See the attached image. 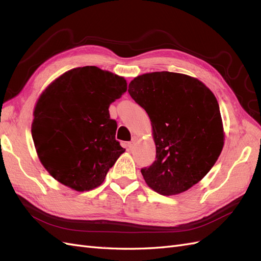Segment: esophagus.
<instances>
[{
  "label": "esophagus",
  "instance_id": "obj_1",
  "mask_svg": "<svg viewBox=\"0 0 261 261\" xmlns=\"http://www.w3.org/2000/svg\"><path fill=\"white\" fill-rule=\"evenodd\" d=\"M136 140H137V137H133L132 140L128 143V147H129V148L134 147V145H135V143H136Z\"/></svg>",
  "mask_w": 261,
  "mask_h": 261
}]
</instances>
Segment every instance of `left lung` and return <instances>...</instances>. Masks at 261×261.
I'll use <instances>...</instances> for the list:
<instances>
[{
  "label": "left lung",
  "instance_id": "8db88e82",
  "mask_svg": "<svg viewBox=\"0 0 261 261\" xmlns=\"http://www.w3.org/2000/svg\"><path fill=\"white\" fill-rule=\"evenodd\" d=\"M128 92L152 126L155 161L140 170L147 185L163 196L187 191L207 175L224 145L215 94L196 78L171 72L137 76Z\"/></svg>",
  "mask_w": 261,
  "mask_h": 261
}]
</instances>
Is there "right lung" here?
Segmentation results:
<instances>
[{
	"label": "right lung",
	"mask_w": 261,
	"mask_h": 261,
	"mask_svg": "<svg viewBox=\"0 0 261 261\" xmlns=\"http://www.w3.org/2000/svg\"><path fill=\"white\" fill-rule=\"evenodd\" d=\"M127 90L123 77L97 66L68 70L37 101L31 135L45 170L77 192L100 186L125 149L109 107Z\"/></svg>",
	"instance_id": "obj_1"
}]
</instances>
